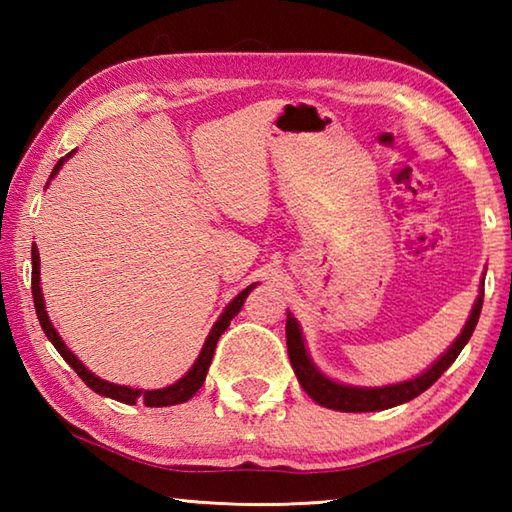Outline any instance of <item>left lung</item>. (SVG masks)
<instances>
[{
  "mask_svg": "<svg viewBox=\"0 0 512 512\" xmlns=\"http://www.w3.org/2000/svg\"><path fill=\"white\" fill-rule=\"evenodd\" d=\"M483 282L485 277H481L479 296L474 300L470 316H467V323L463 325L461 334L456 336V341L449 345L447 352L440 354V357L433 361L422 375L400 381V384H388V386H350L327 377L325 372L311 361L300 323L287 309V350H289L291 366H293V372H296L300 386L305 388V393L320 406H327V409H334V411H345V413L384 411V409H393L397 404L411 402L413 397H418L420 393L427 391L433 381H438V377L443 375V372L456 361L458 354H461L465 343L470 341L474 327L479 323L481 307H483Z\"/></svg>",
  "mask_w": 512,
  "mask_h": 512,
  "instance_id": "8db88e82",
  "label": "left lung"
}]
</instances>
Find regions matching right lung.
Instances as JSON below:
<instances>
[{"mask_svg":"<svg viewBox=\"0 0 512 512\" xmlns=\"http://www.w3.org/2000/svg\"><path fill=\"white\" fill-rule=\"evenodd\" d=\"M74 153H76V149L69 151V153L65 155V158H60V160L56 162V167H54V171H51L49 180H54V178L58 176V171L63 169V164H65L69 158H72ZM47 185H49V183H47ZM31 264H33V271H31L33 305H36V314H38L42 332L47 334V339H49L51 343H54V348L58 350L60 357H63V359L69 363V366L74 368L76 375H79V377L85 381V384H88V386L92 388L94 393H99V395H103V397H110V400L124 402V404H137V402H142V404H146V406H155V409H158V406L183 404V402L189 400V397H194V395L198 393V388H201L203 381H205L207 370H210V363H212V357H214L216 341L221 339V334L225 332V329H228L230 320L239 314L241 307H244L248 293L257 287V282L250 284V287H246L244 291L239 293V296H235V298H232V300L228 302V307H225V309L221 311L219 320H216V323H214L212 329H210V334H207V339H205L203 348H201V354H198V359L194 361V366L189 368L183 377H180L178 381H173L171 386L153 388V391H144V388H131V386L112 384V381H106V379L97 377L92 370H88V368L83 366L81 359L76 357V354L67 348L65 341L60 339V334L56 332V327L51 325V320H49L47 307H45V298H42V289H40V255H38V246H36V244H33V248H31Z\"/></svg>","mask_w":512,"mask_h":512,"instance_id":"1","label":"right lung"}]
</instances>
